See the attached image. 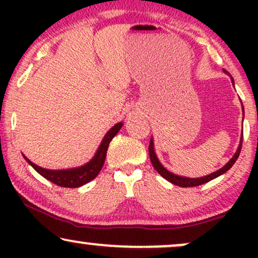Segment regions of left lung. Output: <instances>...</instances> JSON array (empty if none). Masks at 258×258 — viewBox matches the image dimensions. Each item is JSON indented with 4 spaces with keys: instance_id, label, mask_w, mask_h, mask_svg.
<instances>
[{
    "instance_id": "1",
    "label": "left lung",
    "mask_w": 258,
    "mask_h": 258,
    "mask_svg": "<svg viewBox=\"0 0 258 258\" xmlns=\"http://www.w3.org/2000/svg\"><path fill=\"white\" fill-rule=\"evenodd\" d=\"M224 73L228 74V75H230L229 73L226 72V70H224ZM230 78H232V76H230ZM232 82H233V85H234L233 79H232ZM242 111H244V106H242ZM241 146H242V135H241V138H240V144H239L238 149H236V153L234 154L233 158L230 159L229 161H228L223 167L220 168V170L216 171V172L211 173V174H207V176H204V177H199V178H188V177L177 176V174H174L172 172H170V171H167L166 168L162 166L161 162L159 161L158 156H156L155 150H154L153 138L150 139V143H149V156H150V161H152L154 168H155V170L159 172V174H161V176L164 177L165 179H167L168 182H171V183H172V184L183 186V188H188V186L201 185V184H204V183H207V182H210V180L217 178V177L221 176V174L226 173L227 171L229 170V168L232 167L234 164H235L236 159L239 158V154H240V150H241Z\"/></svg>"
}]
</instances>
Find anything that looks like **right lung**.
<instances>
[{
    "mask_svg": "<svg viewBox=\"0 0 258 258\" xmlns=\"http://www.w3.org/2000/svg\"><path fill=\"white\" fill-rule=\"evenodd\" d=\"M121 127H122V122H117L116 125L112 126L111 128L106 132V135L104 136V138H103L102 143H100L98 150L94 154L93 158L81 167L69 168V170H47V168L40 167L37 166V165H35L34 162H31L26 156H24V159L41 174V176L44 177L46 179L51 180L54 184H57L59 186H64V188H79V186L84 185L86 183L91 182L92 179L96 178L97 174L100 172L103 165H104L106 150H108L109 143H110L111 139L116 136V133L120 131Z\"/></svg>",
    "mask_w": 258,
    "mask_h": 258,
    "instance_id": "obj_1",
    "label": "right lung"
}]
</instances>
